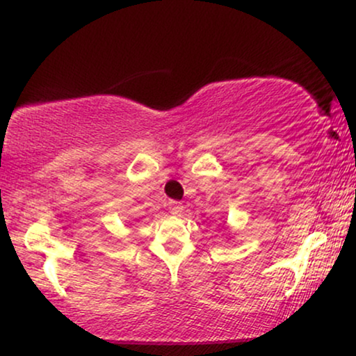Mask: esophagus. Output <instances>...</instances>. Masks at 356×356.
<instances>
[{"label":"esophagus","instance_id":"esophagus-1","mask_svg":"<svg viewBox=\"0 0 356 356\" xmlns=\"http://www.w3.org/2000/svg\"><path fill=\"white\" fill-rule=\"evenodd\" d=\"M169 211H170V214L181 216L182 211H184V206H182L181 202H177V201H170L169 202Z\"/></svg>","mask_w":356,"mask_h":356}]
</instances>
